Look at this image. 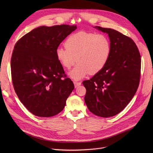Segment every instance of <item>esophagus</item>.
<instances>
[{"mask_svg":"<svg viewBox=\"0 0 153 153\" xmlns=\"http://www.w3.org/2000/svg\"><path fill=\"white\" fill-rule=\"evenodd\" d=\"M74 86L75 87H77L79 85H80L81 84V82H77V81H74Z\"/></svg>","mask_w":153,"mask_h":153,"instance_id":"1","label":"esophagus"}]
</instances>
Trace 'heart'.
Listing matches in <instances>:
<instances>
[{
	"label": "heart",
	"instance_id": "heart-1",
	"mask_svg": "<svg viewBox=\"0 0 153 153\" xmlns=\"http://www.w3.org/2000/svg\"><path fill=\"white\" fill-rule=\"evenodd\" d=\"M65 47H59L56 55L61 65L67 69L75 63L76 68L69 76L80 79L87 74L98 73L106 65L111 53V43L105 34L79 31L70 35L66 40Z\"/></svg>",
	"mask_w": 153,
	"mask_h": 153
}]
</instances>
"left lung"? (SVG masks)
Segmentation results:
<instances>
[{
	"mask_svg": "<svg viewBox=\"0 0 153 153\" xmlns=\"http://www.w3.org/2000/svg\"><path fill=\"white\" fill-rule=\"evenodd\" d=\"M95 28L109 36L111 53L104 68L82 82L84 100L91 112L101 117L117 115L128 105L140 84L141 56L133 40L111 28Z\"/></svg>",
	"mask_w": 153,
	"mask_h": 153,
	"instance_id": "8db88e82",
	"label": "left lung"
}]
</instances>
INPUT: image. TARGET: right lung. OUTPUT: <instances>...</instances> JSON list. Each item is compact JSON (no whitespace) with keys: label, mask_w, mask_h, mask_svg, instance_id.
<instances>
[{"label":"right lung","mask_w":153,"mask_h":153,"mask_svg":"<svg viewBox=\"0 0 153 153\" xmlns=\"http://www.w3.org/2000/svg\"><path fill=\"white\" fill-rule=\"evenodd\" d=\"M76 28L39 27L15 43L10 62L12 83L20 102L32 114L40 117L58 114L74 89L56 50Z\"/></svg>","instance_id":"obj_1"}]
</instances>
